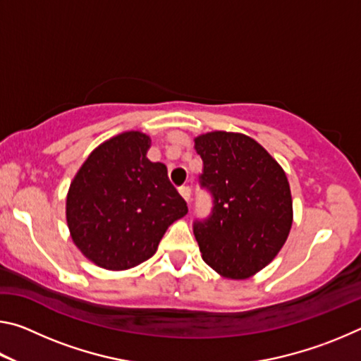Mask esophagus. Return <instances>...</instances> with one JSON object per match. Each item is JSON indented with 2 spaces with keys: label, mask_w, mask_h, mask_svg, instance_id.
I'll return each instance as SVG.
<instances>
[{
  "label": "esophagus",
  "mask_w": 361,
  "mask_h": 361,
  "mask_svg": "<svg viewBox=\"0 0 361 361\" xmlns=\"http://www.w3.org/2000/svg\"><path fill=\"white\" fill-rule=\"evenodd\" d=\"M180 194H181V197L189 204V200H191V189H189L188 186H183V188H180Z\"/></svg>",
  "instance_id": "obj_1"
}]
</instances>
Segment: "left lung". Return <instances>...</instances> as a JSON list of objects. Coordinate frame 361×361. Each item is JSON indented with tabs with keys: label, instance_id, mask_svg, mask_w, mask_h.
I'll list each match as a JSON object with an SVG mask.
<instances>
[{
	"label": "left lung",
	"instance_id": "obj_1",
	"mask_svg": "<svg viewBox=\"0 0 361 361\" xmlns=\"http://www.w3.org/2000/svg\"><path fill=\"white\" fill-rule=\"evenodd\" d=\"M213 213L194 224L204 261L221 277L243 280L264 269L288 239L293 199L283 169L256 140L215 130L194 138Z\"/></svg>",
	"mask_w": 361,
	"mask_h": 361
}]
</instances>
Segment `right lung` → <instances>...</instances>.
<instances>
[{
    "instance_id": "right-lung-1",
    "label": "right lung",
    "mask_w": 361,
    "mask_h": 361,
    "mask_svg": "<svg viewBox=\"0 0 361 361\" xmlns=\"http://www.w3.org/2000/svg\"><path fill=\"white\" fill-rule=\"evenodd\" d=\"M151 138L129 130L97 146L66 194V224L85 258L126 271L156 253L170 224L188 213L167 167L146 154Z\"/></svg>"
}]
</instances>
